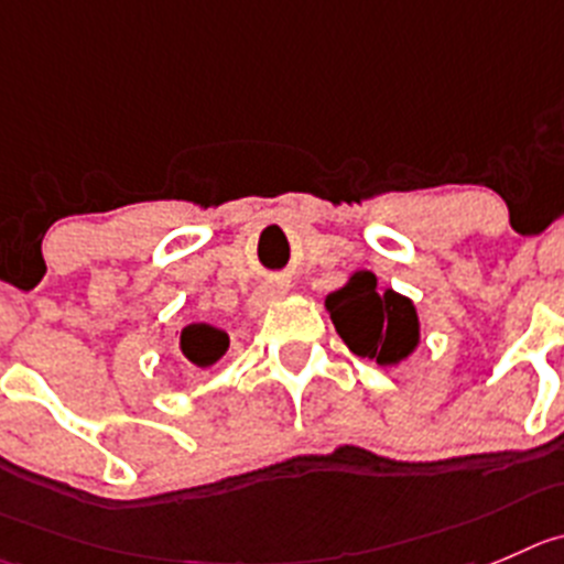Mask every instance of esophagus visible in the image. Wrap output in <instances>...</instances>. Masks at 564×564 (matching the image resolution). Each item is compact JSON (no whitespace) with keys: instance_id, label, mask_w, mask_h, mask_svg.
<instances>
[{"instance_id":"34e87169","label":"esophagus","mask_w":564,"mask_h":564,"mask_svg":"<svg viewBox=\"0 0 564 564\" xmlns=\"http://www.w3.org/2000/svg\"><path fill=\"white\" fill-rule=\"evenodd\" d=\"M268 299H273V291H265V288H262V291L254 296V307H265Z\"/></svg>"}]
</instances>
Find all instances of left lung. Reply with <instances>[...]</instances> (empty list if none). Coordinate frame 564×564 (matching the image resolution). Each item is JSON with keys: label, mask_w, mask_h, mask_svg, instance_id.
I'll use <instances>...</instances> for the list:
<instances>
[{"label": "left lung", "mask_w": 564, "mask_h": 564, "mask_svg": "<svg viewBox=\"0 0 564 564\" xmlns=\"http://www.w3.org/2000/svg\"><path fill=\"white\" fill-rule=\"evenodd\" d=\"M337 335L357 357L395 366L417 346V315L410 299L393 291H377V276L359 271L348 285L326 296Z\"/></svg>", "instance_id": "obj_1"}]
</instances>
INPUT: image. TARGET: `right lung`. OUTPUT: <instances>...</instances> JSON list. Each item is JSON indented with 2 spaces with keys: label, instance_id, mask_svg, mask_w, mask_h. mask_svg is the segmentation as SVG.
Returning a JSON list of instances; mask_svg holds the SVG:
<instances>
[{
  "label": "right lung",
  "instance_id": "add662e5",
  "mask_svg": "<svg viewBox=\"0 0 564 564\" xmlns=\"http://www.w3.org/2000/svg\"><path fill=\"white\" fill-rule=\"evenodd\" d=\"M180 346L193 366L207 368L224 357V351L229 348V337L227 332L213 324H191L182 329Z\"/></svg>",
  "mask_w": 564,
  "mask_h": 564
}]
</instances>
